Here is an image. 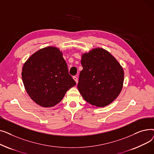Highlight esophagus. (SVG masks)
Listing matches in <instances>:
<instances>
[{
  "label": "esophagus",
  "mask_w": 154,
  "mask_h": 154,
  "mask_svg": "<svg viewBox=\"0 0 154 154\" xmlns=\"http://www.w3.org/2000/svg\"><path fill=\"white\" fill-rule=\"evenodd\" d=\"M73 79H74V80H75V82L77 84V82H78V79H77V77L76 76H74V77H73Z\"/></svg>",
  "instance_id": "esophagus-1"
}]
</instances>
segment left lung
<instances>
[{"label": "left lung", "instance_id": "1", "mask_svg": "<svg viewBox=\"0 0 154 154\" xmlns=\"http://www.w3.org/2000/svg\"><path fill=\"white\" fill-rule=\"evenodd\" d=\"M81 63L83 69L77 85L80 94L93 106H108L122 89V67L110 52L99 47L83 54Z\"/></svg>", "mask_w": 154, "mask_h": 154}]
</instances>
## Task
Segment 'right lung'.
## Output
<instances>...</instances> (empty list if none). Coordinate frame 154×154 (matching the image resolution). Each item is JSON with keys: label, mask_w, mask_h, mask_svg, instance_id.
<instances>
[{"label": "right lung", "mask_w": 154, "mask_h": 154, "mask_svg": "<svg viewBox=\"0 0 154 154\" xmlns=\"http://www.w3.org/2000/svg\"><path fill=\"white\" fill-rule=\"evenodd\" d=\"M22 78L31 99L43 107L59 103L75 85L59 48L48 46L32 54L24 63Z\"/></svg>", "instance_id": "1"}]
</instances>
